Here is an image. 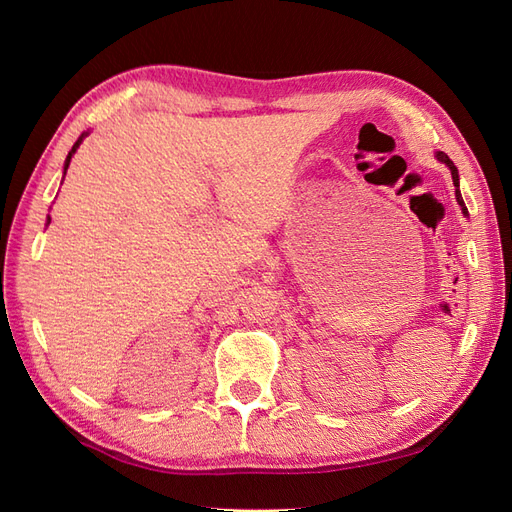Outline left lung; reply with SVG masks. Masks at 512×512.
Instances as JSON below:
<instances>
[{
    "label": "left lung",
    "mask_w": 512,
    "mask_h": 512,
    "mask_svg": "<svg viewBox=\"0 0 512 512\" xmlns=\"http://www.w3.org/2000/svg\"><path fill=\"white\" fill-rule=\"evenodd\" d=\"M436 158L442 162V164H446L448 168H451V175H453V183H455V196H457V203L461 205V209H463V213H468V209H466V203H463V198H461V192H459V173H457V166L453 164V160L446 156L444 151H436Z\"/></svg>",
    "instance_id": "left-lung-1"
}]
</instances>
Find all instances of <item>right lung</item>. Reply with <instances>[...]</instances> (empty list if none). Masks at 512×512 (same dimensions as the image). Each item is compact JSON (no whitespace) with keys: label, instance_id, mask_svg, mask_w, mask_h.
I'll return each mask as SVG.
<instances>
[{"label":"right lung","instance_id":"add662e5","mask_svg":"<svg viewBox=\"0 0 512 512\" xmlns=\"http://www.w3.org/2000/svg\"><path fill=\"white\" fill-rule=\"evenodd\" d=\"M89 132H83L81 136H79V141H76L74 145H72V149L68 151V158H66V164H64V175H66V170H68V166H70V160H72V156H74V153H76V149H79V145L83 143V138L87 136ZM49 224H51V218H49Z\"/></svg>","mask_w":512,"mask_h":512}]
</instances>
